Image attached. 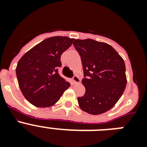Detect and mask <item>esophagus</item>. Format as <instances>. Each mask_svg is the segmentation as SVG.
Returning <instances> with one entry per match:
<instances>
[{"label": "esophagus", "instance_id": "1", "mask_svg": "<svg viewBox=\"0 0 147 147\" xmlns=\"http://www.w3.org/2000/svg\"><path fill=\"white\" fill-rule=\"evenodd\" d=\"M72 80H73V81L75 83H79V82H80V78L78 77V76H76V75H74V76H73Z\"/></svg>", "mask_w": 147, "mask_h": 147}]
</instances>
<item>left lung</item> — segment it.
<instances>
[{"label": "left lung", "mask_w": 147, "mask_h": 147, "mask_svg": "<svg viewBox=\"0 0 147 147\" xmlns=\"http://www.w3.org/2000/svg\"><path fill=\"white\" fill-rule=\"evenodd\" d=\"M81 57L85 93L78 97L80 108L92 115L107 112L124 93L127 85L124 59L111 45L92 39L76 40Z\"/></svg>", "instance_id": "8db88e82"}]
</instances>
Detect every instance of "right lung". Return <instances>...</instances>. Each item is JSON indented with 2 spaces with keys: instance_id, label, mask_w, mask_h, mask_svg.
Returning a JSON list of instances; mask_svg holds the SVG:
<instances>
[{
  "instance_id": "obj_1",
  "label": "right lung",
  "mask_w": 147,
  "mask_h": 147,
  "mask_svg": "<svg viewBox=\"0 0 147 147\" xmlns=\"http://www.w3.org/2000/svg\"><path fill=\"white\" fill-rule=\"evenodd\" d=\"M74 39L53 37L45 39L26 53L19 60L16 75L27 101L38 107H48L59 101L71 86L59 76L61 54Z\"/></svg>"
}]
</instances>
